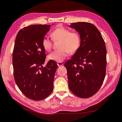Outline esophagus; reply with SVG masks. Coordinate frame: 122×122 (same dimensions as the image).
I'll return each instance as SVG.
<instances>
[{
	"instance_id": "1",
	"label": "esophagus",
	"mask_w": 122,
	"mask_h": 122,
	"mask_svg": "<svg viewBox=\"0 0 122 122\" xmlns=\"http://www.w3.org/2000/svg\"><path fill=\"white\" fill-rule=\"evenodd\" d=\"M57 64H58V66H62V65H63V63H62V62H57Z\"/></svg>"
}]
</instances>
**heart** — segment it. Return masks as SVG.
I'll list each match as a JSON object with an SVG mask.
<instances>
[{
  "label": "heart",
  "mask_w": 122,
  "mask_h": 122,
  "mask_svg": "<svg viewBox=\"0 0 122 122\" xmlns=\"http://www.w3.org/2000/svg\"><path fill=\"white\" fill-rule=\"evenodd\" d=\"M52 39L54 41L60 40L59 48L50 54L49 60L56 62H61L65 59L70 52H74L79 47L81 38L79 34L71 31L64 27H59L51 32ZM42 44L47 51H50L52 47V40L48 37H44Z\"/></svg>",
  "instance_id": "1"
}]
</instances>
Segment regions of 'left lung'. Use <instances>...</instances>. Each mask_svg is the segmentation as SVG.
<instances>
[{"mask_svg":"<svg viewBox=\"0 0 122 122\" xmlns=\"http://www.w3.org/2000/svg\"><path fill=\"white\" fill-rule=\"evenodd\" d=\"M80 34V45L71 59L64 64L71 92L86 98L98 92L106 76L107 58L105 43L93 24L73 23L70 26Z\"/></svg>","mask_w":122,"mask_h":122,"instance_id":"left-lung-1","label":"left lung"}]
</instances>
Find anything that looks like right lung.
I'll return each instance as SVG.
<instances>
[{
	"mask_svg": "<svg viewBox=\"0 0 122 122\" xmlns=\"http://www.w3.org/2000/svg\"><path fill=\"white\" fill-rule=\"evenodd\" d=\"M50 25H33L24 27L18 32L12 55L15 81L24 95L33 101H41L53 91L57 63L46 59L43 39Z\"/></svg>",
	"mask_w": 122,
	"mask_h": 122,
	"instance_id": "add662e5",
	"label": "right lung"
}]
</instances>
